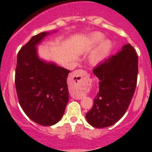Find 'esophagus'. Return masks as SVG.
Returning a JSON list of instances; mask_svg holds the SVG:
<instances>
[{"label":"esophagus","mask_w":152,"mask_h":152,"mask_svg":"<svg viewBox=\"0 0 152 152\" xmlns=\"http://www.w3.org/2000/svg\"><path fill=\"white\" fill-rule=\"evenodd\" d=\"M87 72L84 70H76L71 75V77H72V80L75 79V80L77 81V84H82V82L84 81V80L85 78H87ZM72 96L75 99H77V100H80L81 98H82V96H80V95H77L75 94H72Z\"/></svg>","instance_id":"34e87169"}]
</instances>
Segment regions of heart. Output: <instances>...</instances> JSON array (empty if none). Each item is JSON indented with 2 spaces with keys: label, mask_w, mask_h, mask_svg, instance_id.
<instances>
[{
  "label": "heart",
  "mask_w": 152,
  "mask_h": 152,
  "mask_svg": "<svg viewBox=\"0 0 152 152\" xmlns=\"http://www.w3.org/2000/svg\"><path fill=\"white\" fill-rule=\"evenodd\" d=\"M103 38H104V35L103 33L95 32V33H91L88 36V39H87V43L90 46H94V45H96V44L100 42L103 39ZM111 47H112V42L110 40H103L100 43V45H99L97 49L92 55L91 61L94 63L99 61L111 49Z\"/></svg>",
  "instance_id": "obj_1"
}]
</instances>
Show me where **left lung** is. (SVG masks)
I'll use <instances>...</instances> for the list:
<instances>
[{
	"instance_id": "8db88e82",
	"label": "left lung",
	"mask_w": 152,
	"mask_h": 152,
	"mask_svg": "<svg viewBox=\"0 0 152 152\" xmlns=\"http://www.w3.org/2000/svg\"><path fill=\"white\" fill-rule=\"evenodd\" d=\"M138 63L135 50L130 44H126L117 54L94 68L93 72L100 82L93 107L86 114L90 125L105 128L123 117L136 88Z\"/></svg>"
}]
</instances>
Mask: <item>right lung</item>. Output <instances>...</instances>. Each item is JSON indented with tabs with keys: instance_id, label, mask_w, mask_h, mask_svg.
I'll return each instance as SVG.
<instances>
[{
	"instance_id": "1",
	"label": "right lung",
	"mask_w": 152,
	"mask_h": 152,
	"mask_svg": "<svg viewBox=\"0 0 152 152\" xmlns=\"http://www.w3.org/2000/svg\"><path fill=\"white\" fill-rule=\"evenodd\" d=\"M49 32L33 36L17 54L15 85L26 116L42 126H52L62 117L68 101L67 77L71 72L39 59L36 45Z\"/></svg>"
}]
</instances>
